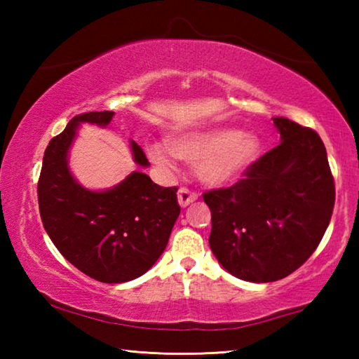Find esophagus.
I'll return each mask as SVG.
<instances>
[{
    "mask_svg": "<svg viewBox=\"0 0 359 359\" xmlns=\"http://www.w3.org/2000/svg\"><path fill=\"white\" fill-rule=\"evenodd\" d=\"M198 199V194L188 190V188H180L177 193V201L180 204V208H187L191 203H194Z\"/></svg>",
    "mask_w": 359,
    "mask_h": 359,
    "instance_id": "esophagus-1",
    "label": "esophagus"
}]
</instances>
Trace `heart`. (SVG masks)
<instances>
[{"instance_id":"b5f03b06","label":"heart","mask_w":359,"mask_h":359,"mask_svg":"<svg viewBox=\"0 0 359 359\" xmlns=\"http://www.w3.org/2000/svg\"><path fill=\"white\" fill-rule=\"evenodd\" d=\"M150 160L172 171L174 155L196 165V175L204 185L226 187L250 171L263 154V141L253 133L238 128H210L172 136L169 147L155 142L147 147Z\"/></svg>"}]
</instances>
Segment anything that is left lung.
Masks as SVG:
<instances>
[{
	"label": "left lung",
	"mask_w": 359,
	"mask_h": 359,
	"mask_svg": "<svg viewBox=\"0 0 359 359\" xmlns=\"http://www.w3.org/2000/svg\"><path fill=\"white\" fill-rule=\"evenodd\" d=\"M280 144L238 184L204 193L212 214L209 245L241 280L267 283L290 276L318 247L334 208V179L325 144L285 117Z\"/></svg>",
	"instance_id": "left-lung-1"
}]
</instances>
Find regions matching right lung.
Listing matches in <instances>:
<instances>
[{
    "label": "right lung",
    "mask_w": 359,
    "mask_h": 359,
    "mask_svg": "<svg viewBox=\"0 0 359 359\" xmlns=\"http://www.w3.org/2000/svg\"><path fill=\"white\" fill-rule=\"evenodd\" d=\"M114 112H87L72 118L48 142L38 184L41 220L60 253L83 274L102 283H123L145 274L168 245L180 214L177 188L160 187L133 171L107 190L79 184L69 168V150L82 123L106 126ZM133 161L150 163L130 141Z\"/></svg>",
    "instance_id": "right-lung-1"
}]
</instances>
